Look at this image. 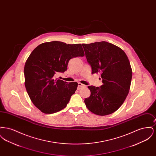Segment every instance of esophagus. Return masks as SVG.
Segmentation results:
<instances>
[{
    "label": "esophagus",
    "mask_w": 156,
    "mask_h": 156,
    "mask_svg": "<svg viewBox=\"0 0 156 156\" xmlns=\"http://www.w3.org/2000/svg\"><path fill=\"white\" fill-rule=\"evenodd\" d=\"M82 87H85V85H83V84H82L81 83H80V82H79V83H78V88H77V89H78V90H80V89H81Z\"/></svg>",
    "instance_id": "esophagus-1"
}]
</instances>
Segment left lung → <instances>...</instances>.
<instances>
[{
    "label": "left lung",
    "instance_id": "1",
    "mask_svg": "<svg viewBox=\"0 0 156 156\" xmlns=\"http://www.w3.org/2000/svg\"><path fill=\"white\" fill-rule=\"evenodd\" d=\"M92 74L100 73L102 85L89 86L90 95L84 102L89 111L105 116L116 111L127 96L132 70L126 53L106 41L82 44Z\"/></svg>",
    "mask_w": 156,
    "mask_h": 156
}]
</instances>
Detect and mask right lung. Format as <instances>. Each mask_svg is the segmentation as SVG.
Listing matches in <instances>:
<instances>
[{
    "label": "right lung",
    "mask_w": 156,
    "mask_h": 156,
    "mask_svg": "<svg viewBox=\"0 0 156 156\" xmlns=\"http://www.w3.org/2000/svg\"><path fill=\"white\" fill-rule=\"evenodd\" d=\"M84 55L81 44L57 41L42 43L30 54L24 68V85L31 102L40 111L51 114L67 106L78 83H68L55 75L67 70L71 58Z\"/></svg>",
    "instance_id": "obj_1"
}]
</instances>
